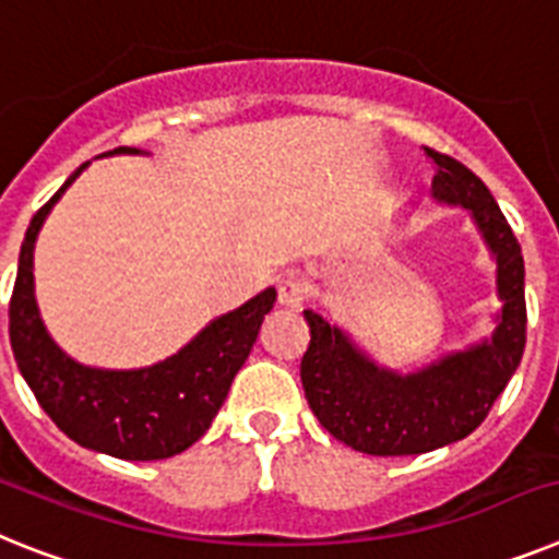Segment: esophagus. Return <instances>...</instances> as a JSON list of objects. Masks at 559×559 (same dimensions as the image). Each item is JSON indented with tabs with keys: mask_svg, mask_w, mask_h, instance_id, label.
<instances>
[{
	"mask_svg": "<svg viewBox=\"0 0 559 559\" xmlns=\"http://www.w3.org/2000/svg\"><path fill=\"white\" fill-rule=\"evenodd\" d=\"M304 281L298 278V275H293V272H287V275H281L278 278V301L284 304V307H301L304 301Z\"/></svg>",
	"mask_w": 559,
	"mask_h": 559,
	"instance_id": "34e87169",
	"label": "esophagus"
}]
</instances>
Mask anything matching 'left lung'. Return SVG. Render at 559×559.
<instances>
[{
	"mask_svg": "<svg viewBox=\"0 0 559 559\" xmlns=\"http://www.w3.org/2000/svg\"><path fill=\"white\" fill-rule=\"evenodd\" d=\"M435 162V199L468 210L495 255L497 312L491 337L443 355L417 372L381 367L330 323L318 309H304L309 346L301 358V383L309 409L332 438L355 452L378 457L424 454L463 440L486 420L526 346V266L495 195L466 164L426 147Z\"/></svg>",
	"mask_w": 559,
	"mask_h": 559,
	"instance_id": "1",
	"label": "left lung"
}]
</instances>
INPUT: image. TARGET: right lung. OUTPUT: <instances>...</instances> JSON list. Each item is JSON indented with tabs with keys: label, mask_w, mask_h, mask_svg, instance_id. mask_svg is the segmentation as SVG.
Segmentation results:
<instances>
[{
	"label": "right lung",
	"mask_w": 559,
	"mask_h": 559,
	"mask_svg": "<svg viewBox=\"0 0 559 559\" xmlns=\"http://www.w3.org/2000/svg\"><path fill=\"white\" fill-rule=\"evenodd\" d=\"M112 153L139 150L116 147L105 156ZM84 167L33 215L22 241L11 295L13 358L41 409L79 447L121 461H164L190 449L210 429L275 304V289L210 321L190 344L153 367L96 369L73 360L41 323L33 295V247L53 204Z\"/></svg>",
	"instance_id": "obj_1"
}]
</instances>
